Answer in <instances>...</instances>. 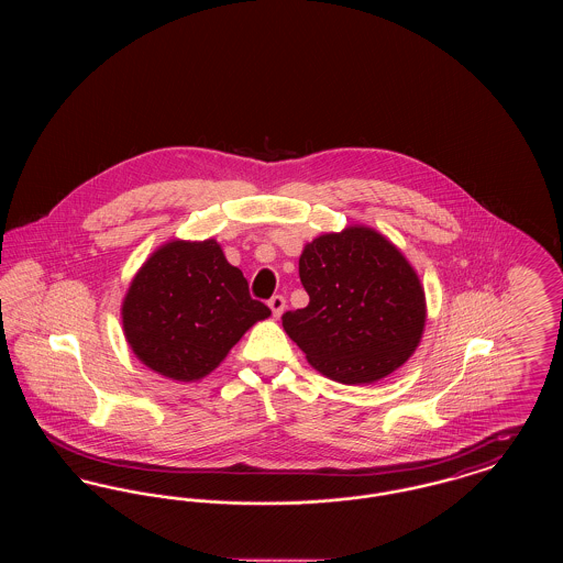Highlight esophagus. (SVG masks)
I'll return each instance as SVG.
<instances>
[{"instance_id":"1","label":"esophagus","mask_w":563,"mask_h":563,"mask_svg":"<svg viewBox=\"0 0 563 563\" xmlns=\"http://www.w3.org/2000/svg\"><path fill=\"white\" fill-rule=\"evenodd\" d=\"M285 297L283 295H274L272 299L268 301L269 310H272V314H274V319H280V314L285 312Z\"/></svg>"}]
</instances>
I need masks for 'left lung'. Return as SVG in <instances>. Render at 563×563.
I'll return each mask as SVG.
<instances>
[{
  "instance_id": "left-lung-1",
  "label": "left lung",
  "mask_w": 563,
  "mask_h": 563,
  "mask_svg": "<svg viewBox=\"0 0 563 563\" xmlns=\"http://www.w3.org/2000/svg\"><path fill=\"white\" fill-rule=\"evenodd\" d=\"M299 278L306 308L283 314L287 335L319 374L374 384L420 346L427 297L401 249L369 225H349L308 242Z\"/></svg>"
}]
</instances>
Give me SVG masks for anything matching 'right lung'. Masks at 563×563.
<instances>
[{"label": "right lung", "instance_id": "right-lung-1", "mask_svg": "<svg viewBox=\"0 0 563 563\" xmlns=\"http://www.w3.org/2000/svg\"><path fill=\"white\" fill-rule=\"evenodd\" d=\"M269 314L266 303L251 299L246 278L214 239L164 242L122 299V329L134 356L175 382L211 374Z\"/></svg>", "mask_w": 563, "mask_h": 563}]
</instances>
